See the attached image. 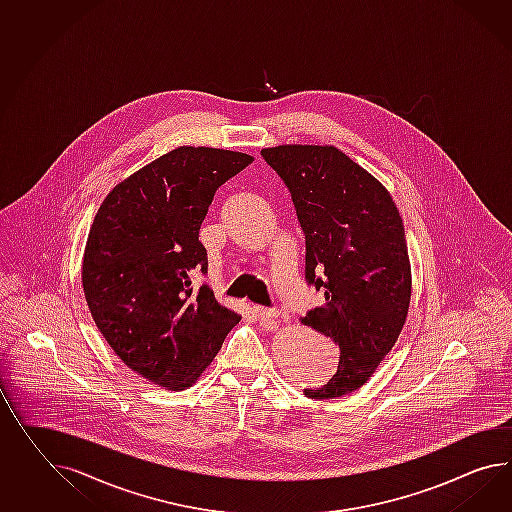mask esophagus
<instances>
[{"label": "esophagus", "mask_w": 512, "mask_h": 512, "mask_svg": "<svg viewBox=\"0 0 512 512\" xmlns=\"http://www.w3.org/2000/svg\"><path fill=\"white\" fill-rule=\"evenodd\" d=\"M252 312L256 317H260L262 321H276L280 315L275 310H269V308H262V306H252Z\"/></svg>", "instance_id": "1"}]
</instances>
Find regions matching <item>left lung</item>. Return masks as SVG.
Returning <instances> with one entry per match:
<instances>
[{"label": "left lung", "mask_w": 512, "mask_h": 512, "mask_svg": "<svg viewBox=\"0 0 512 512\" xmlns=\"http://www.w3.org/2000/svg\"><path fill=\"white\" fill-rule=\"evenodd\" d=\"M262 156L288 185L306 239V280L325 302L302 317L340 345L328 384L304 390L336 399L364 386L407 321L412 271L394 198L332 145H280Z\"/></svg>", "instance_id": "8db88e82"}]
</instances>
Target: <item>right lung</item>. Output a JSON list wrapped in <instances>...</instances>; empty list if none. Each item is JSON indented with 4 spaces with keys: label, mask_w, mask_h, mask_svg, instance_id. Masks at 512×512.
I'll use <instances>...</instances> for the list:
<instances>
[{
    "label": "right lung",
    "mask_w": 512,
    "mask_h": 512,
    "mask_svg": "<svg viewBox=\"0 0 512 512\" xmlns=\"http://www.w3.org/2000/svg\"><path fill=\"white\" fill-rule=\"evenodd\" d=\"M249 154L178 146L115 185L92 221L81 282L92 319L118 358L172 392L197 382L241 317L206 284L198 241L215 191Z\"/></svg>",
    "instance_id": "right-lung-1"
}]
</instances>
